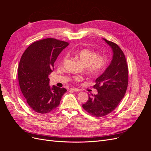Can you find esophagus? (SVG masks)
<instances>
[{
    "instance_id": "34e87169",
    "label": "esophagus",
    "mask_w": 151,
    "mask_h": 151,
    "mask_svg": "<svg viewBox=\"0 0 151 151\" xmlns=\"http://www.w3.org/2000/svg\"><path fill=\"white\" fill-rule=\"evenodd\" d=\"M70 89L75 91V92H78V91H80V90H79V89H77V88H70Z\"/></svg>"
}]
</instances>
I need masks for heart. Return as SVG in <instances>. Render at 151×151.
Listing matches in <instances>:
<instances>
[{"mask_svg":"<svg viewBox=\"0 0 151 151\" xmlns=\"http://www.w3.org/2000/svg\"><path fill=\"white\" fill-rule=\"evenodd\" d=\"M81 62L86 66V70L90 75H98L101 73L107 64L106 57L103 55L98 54L94 50L88 48L79 50L76 53ZM67 59V56L63 58V62ZM83 79V77L75 76L73 80L75 82H79Z\"/></svg>","mask_w":151,"mask_h":151,"instance_id":"heart-1","label":"heart"}]
</instances>
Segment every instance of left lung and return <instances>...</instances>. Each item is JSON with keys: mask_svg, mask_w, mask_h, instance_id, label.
I'll use <instances>...</instances> for the list:
<instances>
[{"mask_svg": "<svg viewBox=\"0 0 151 151\" xmlns=\"http://www.w3.org/2000/svg\"><path fill=\"white\" fill-rule=\"evenodd\" d=\"M113 50L110 64L96 79L94 88L97 94L89 95L84 109L96 117H101L115 109L125 94L128 86V65L125 55L118 45L103 38Z\"/></svg>", "mask_w": 151, "mask_h": 151, "instance_id": "left-lung-1", "label": "left lung"}]
</instances>
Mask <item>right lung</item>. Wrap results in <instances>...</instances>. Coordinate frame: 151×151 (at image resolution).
Instances as JSON below:
<instances>
[{
    "label": "right lung",
    "mask_w": 151,
    "mask_h": 151,
    "mask_svg": "<svg viewBox=\"0 0 151 151\" xmlns=\"http://www.w3.org/2000/svg\"><path fill=\"white\" fill-rule=\"evenodd\" d=\"M68 43L46 38L32 43L22 54L18 66V80L26 102L35 111L47 113L58 106L65 88L49 85L53 63Z\"/></svg>",
    "instance_id": "1"
}]
</instances>
